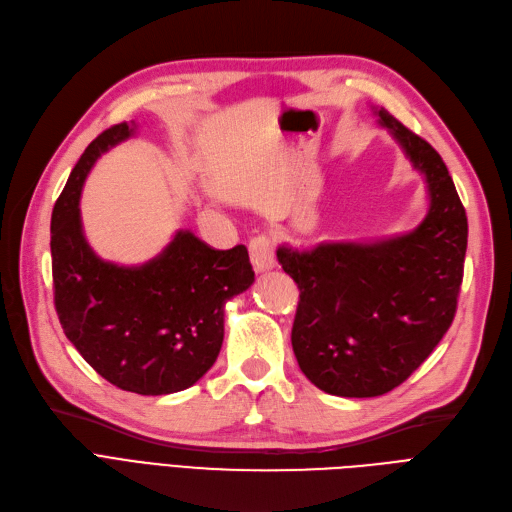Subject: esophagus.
<instances>
[{
    "label": "esophagus",
    "mask_w": 512,
    "mask_h": 512,
    "mask_svg": "<svg viewBox=\"0 0 512 512\" xmlns=\"http://www.w3.org/2000/svg\"><path fill=\"white\" fill-rule=\"evenodd\" d=\"M249 255H251V263H253V270L259 272H266L274 268V244L268 236H255L249 242Z\"/></svg>",
    "instance_id": "1"
}]
</instances>
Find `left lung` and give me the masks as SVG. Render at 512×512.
I'll return each mask as SVG.
<instances>
[{
	"label": "left lung",
	"instance_id": "1",
	"mask_svg": "<svg viewBox=\"0 0 512 512\" xmlns=\"http://www.w3.org/2000/svg\"><path fill=\"white\" fill-rule=\"evenodd\" d=\"M380 126L426 179L430 206L413 232L377 242L278 246L299 287L293 352L327 394L367 399L401 386L451 327L464 276L468 221L443 158L386 109Z\"/></svg>",
	"mask_w": 512,
	"mask_h": 512
}]
</instances>
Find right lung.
Instances as JSON below:
<instances>
[{"label": "right lung", "instance_id": "1", "mask_svg": "<svg viewBox=\"0 0 512 512\" xmlns=\"http://www.w3.org/2000/svg\"><path fill=\"white\" fill-rule=\"evenodd\" d=\"M135 122L103 130L71 170L50 221L54 308L84 361L113 386L143 396L194 386L223 344V306L255 280L246 246L211 249L179 230L141 266L103 261L82 230L80 196L92 164L135 135Z\"/></svg>", "mask_w": 512, "mask_h": 512}]
</instances>
